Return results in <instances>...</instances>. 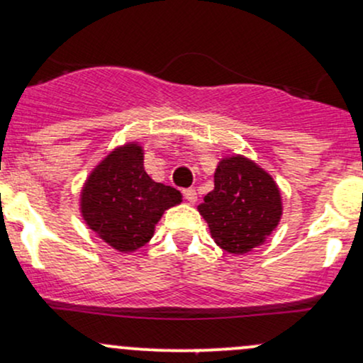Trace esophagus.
Segmentation results:
<instances>
[{
  "instance_id": "obj_1",
  "label": "esophagus",
  "mask_w": 363,
  "mask_h": 363,
  "mask_svg": "<svg viewBox=\"0 0 363 363\" xmlns=\"http://www.w3.org/2000/svg\"><path fill=\"white\" fill-rule=\"evenodd\" d=\"M182 194H184V198L186 200H188L189 203H194L198 200V194H196V191H194L193 188H189V189H184L182 191Z\"/></svg>"
}]
</instances>
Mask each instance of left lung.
<instances>
[{
	"label": "left lung",
	"instance_id": "1",
	"mask_svg": "<svg viewBox=\"0 0 363 363\" xmlns=\"http://www.w3.org/2000/svg\"><path fill=\"white\" fill-rule=\"evenodd\" d=\"M215 188L198 205L213 241L225 252L245 255L264 245L282 215L272 175L242 155L224 157L213 174Z\"/></svg>",
	"mask_w": 363,
	"mask_h": 363
}]
</instances>
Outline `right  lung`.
<instances>
[{"mask_svg":"<svg viewBox=\"0 0 363 363\" xmlns=\"http://www.w3.org/2000/svg\"><path fill=\"white\" fill-rule=\"evenodd\" d=\"M143 160L139 143L117 146L91 170L81 189V213L87 227L121 253L145 246L163 212L182 201L177 189L146 174Z\"/></svg>","mask_w":363,"mask_h":363,"instance_id":"obj_1","label":"right lung"}]
</instances>
